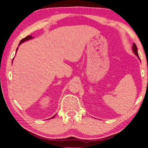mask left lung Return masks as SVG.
<instances>
[{
  "label": "left lung",
  "instance_id": "8db88e82",
  "mask_svg": "<svg viewBox=\"0 0 148 148\" xmlns=\"http://www.w3.org/2000/svg\"><path fill=\"white\" fill-rule=\"evenodd\" d=\"M132 50H133V53H134L135 55L137 56V58H138L139 59V55H138V52H137V46L135 45V43H133V44Z\"/></svg>",
  "mask_w": 148,
  "mask_h": 148
}]
</instances>
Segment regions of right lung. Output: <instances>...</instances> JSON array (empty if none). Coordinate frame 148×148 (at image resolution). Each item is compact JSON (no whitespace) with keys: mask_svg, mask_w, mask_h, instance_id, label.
I'll return each mask as SVG.
<instances>
[{"mask_svg":"<svg viewBox=\"0 0 148 148\" xmlns=\"http://www.w3.org/2000/svg\"><path fill=\"white\" fill-rule=\"evenodd\" d=\"M32 38H33V37H32V36H27V37H25V38H24L23 39H22L21 41H20V42H19V46L20 45V44H22L23 43V42H25V41H27V40H31V39H32ZM17 50H18V48H17V50H16V51H17ZM56 116V114L54 115V116H53L52 117L51 119H52V118H54V116Z\"/></svg>","mask_w":148,"mask_h":148,"instance_id":"obj_1","label":"right lung"}]
</instances>
